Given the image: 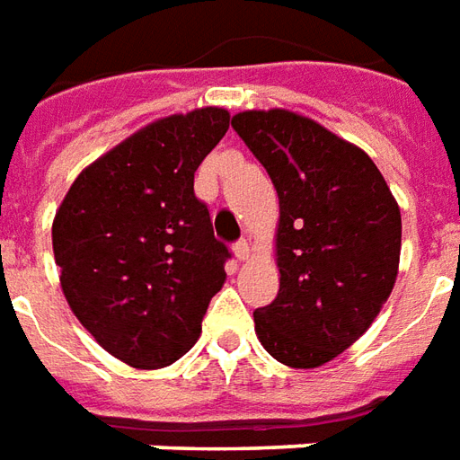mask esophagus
Masks as SVG:
<instances>
[{
  "mask_svg": "<svg viewBox=\"0 0 460 460\" xmlns=\"http://www.w3.org/2000/svg\"><path fill=\"white\" fill-rule=\"evenodd\" d=\"M234 256H236L239 261H249L251 256L249 241H239V243H234Z\"/></svg>",
  "mask_w": 460,
  "mask_h": 460,
  "instance_id": "esophagus-1",
  "label": "esophagus"
}]
</instances>
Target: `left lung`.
I'll list each match as a JSON object with an SVG mask.
<instances>
[{"mask_svg":"<svg viewBox=\"0 0 460 460\" xmlns=\"http://www.w3.org/2000/svg\"><path fill=\"white\" fill-rule=\"evenodd\" d=\"M279 194L276 300L256 335L293 369L328 365L375 323L394 288L402 211L372 157L286 108L231 118Z\"/></svg>","mask_w":460,"mask_h":460,"instance_id":"left-lung-1","label":"left lung"}]
</instances>
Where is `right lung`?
<instances>
[{
    "label": "right lung",
    "mask_w": 460,
    "mask_h": 460,
    "mask_svg": "<svg viewBox=\"0 0 460 460\" xmlns=\"http://www.w3.org/2000/svg\"><path fill=\"white\" fill-rule=\"evenodd\" d=\"M207 105L157 118L91 162L56 209L61 290L95 342L135 369H162L199 340L226 280L194 172L229 130Z\"/></svg>",
    "instance_id": "obj_1"
}]
</instances>
